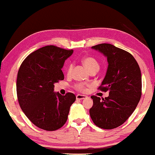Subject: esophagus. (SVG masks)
<instances>
[{"label": "esophagus", "instance_id": "34e87169", "mask_svg": "<svg viewBox=\"0 0 155 155\" xmlns=\"http://www.w3.org/2000/svg\"><path fill=\"white\" fill-rule=\"evenodd\" d=\"M86 98H87V96H85V95H84L78 94L76 95V99H77V100H83V99H85Z\"/></svg>", "mask_w": 155, "mask_h": 155}]
</instances>
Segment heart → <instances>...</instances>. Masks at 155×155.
Instances as JSON below:
<instances>
[{
  "label": "heart",
  "mask_w": 155,
  "mask_h": 155,
  "mask_svg": "<svg viewBox=\"0 0 155 155\" xmlns=\"http://www.w3.org/2000/svg\"><path fill=\"white\" fill-rule=\"evenodd\" d=\"M83 63L84 65H85V68H86L89 71H91V70H92L93 69H95V68L99 69L98 62H97L94 58H93V57H85V58L83 59ZM72 68H73V64H70V65L68 66V74L71 73ZM86 86H87L86 84L78 83L76 84L74 87H75L76 90H78V91H80V92H85V91H86Z\"/></svg>",
  "instance_id": "1"
}]
</instances>
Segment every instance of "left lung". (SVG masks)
Listing matches in <instances>:
<instances>
[{"mask_svg": "<svg viewBox=\"0 0 155 155\" xmlns=\"http://www.w3.org/2000/svg\"><path fill=\"white\" fill-rule=\"evenodd\" d=\"M107 57L108 66L101 91H109L105 98L92 95L90 116L97 127L112 129L129 118L142 96V74L138 63L132 55L110 44L92 47Z\"/></svg>", "mask_w": 155, "mask_h": 155, "instance_id": "obj_1", "label": "left lung"}]
</instances>
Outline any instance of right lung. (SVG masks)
Segmentation results:
<instances>
[{
    "label": "right lung",
    "instance_id": "right-lung-1",
    "mask_svg": "<svg viewBox=\"0 0 155 155\" xmlns=\"http://www.w3.org/2000/svg\"><path fill=\"white\" fill-rule=\"evenodd\" d=\"M73 50L54 45L34 51L23 61L17 75L18 104L28 119L40 129L55 131L66 123L73 93L54 92V84L64 79L62 68Z\"/></svg>",
    "mask_w": 155,
    "mask_h": 155
}]
</instances>
